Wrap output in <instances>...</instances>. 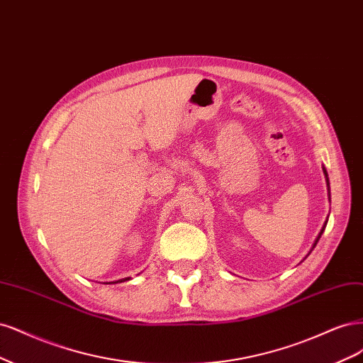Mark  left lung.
<instances>
[{
  "instance_id": "1",
  "label": "left lung",
  "mask_w": 363,
  "mask_h": 363,
  "mask_svg": "<svg viewBox=\"0 0 363 363\" xmlns=\"http://www.w3.org/2000/svg\"><path fill=\"white\" fill-rule=\"evenodd\" d=\"M324 174L327 177V172H325V170H324ZM327 185H329V179H327ZM323 230H324V229H323ZM323 230H321V233H323ZM321 233H320V237H321ZM320 237H318V240H320ZM318 240H317V241H318ZM315 244H317V242H315Z\"/></svg>"
}]
</instances>
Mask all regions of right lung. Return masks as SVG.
<instances>
[{"label":"right lung","mask_w":363,"mask_h":363,"mask_svg":"<svg viewBox=\"0 0 363 363\" xmlns=\"http://www.w3.org/2000/svg\"><path fill=\"white\" fill-rule=\"evenodd\" d=\"M125 280H130V277H126V279H121V280H118V282H110V284H119V282H125Z\"/></svg>","instance_id":"add662e5"}]
</instances>
